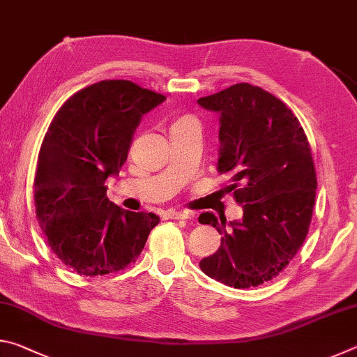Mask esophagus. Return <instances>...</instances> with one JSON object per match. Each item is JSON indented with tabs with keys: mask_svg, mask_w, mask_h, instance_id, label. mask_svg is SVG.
Here are the masks:
<instances>
[{
	"mask_svg": "<svg viewBox=\"0 0 357 357\" xmlns=\"http://www.w3.org/2000/svg\"><path fill=\"white\" fill-rule=\"evenodd\" d=\"M167 219H192L193 214L189 213V211H167Z\"/></svg>",
	"mask_w": 357,
	"mask_h": 357,
	"instance_id": "1",
	"label": "esophagus"
}]
</instances>
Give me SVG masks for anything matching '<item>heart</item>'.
I'll return each instance as SVG.
<instances>
[{"instance_id":"1","label":"heart","mask_w":357,"mask_h":357,"mask_svg":"<svg viewBox=\"0 0 357 357\" xmlns=\"http://www.w3.org/2000/svg\"><path fill=\"white\" fill-rule=\"evenodd\" d=\"M189 118H190V116H183V118H179L178 121H183V119H189Z\"/></svg>"}]
</instances>
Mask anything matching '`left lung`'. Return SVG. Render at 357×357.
<instances>
[{"instance_id":"left-lung-1","label":"left lung","mask_w":357,"mask_h":357,"mask_svg":"<svg viewBox=\"0 0 357 357\" xmlns=\"http://www.w3.org/2000/svg\"><path fill=\"white\" fill-rule=\"evenodd\" d=\"M198 104L220 114L217 170L244 209L229 229L214 214L200 215L222 234L200 268L228 287H258L287 268L309 233L317 197L310 144L294 113L259 86L236 83Z\"/></svg>"}]
</instances>
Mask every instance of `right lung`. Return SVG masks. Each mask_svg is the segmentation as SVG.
<instances>
[{
    "mask_svg": "<svg viewBox=\"0 0 357 357\" xmlns=\"http://www.w3.org/2000/svg\"><path fill=\"white\" fill-rule=\"evenodd\" d=\"M165 96L129 80H102L64 102L48 126L34 178L36 217L63 264L80 275L118 273L140 255L153 213L113 204L105 181L128 159L144 113Z\"/></svg>",
    "mask_w": 357,
    "mask_h": 357,
    "instance_id": "add662e5",
    "label": "right lung"
}]
</instances>
